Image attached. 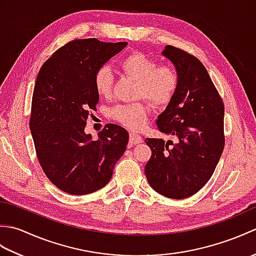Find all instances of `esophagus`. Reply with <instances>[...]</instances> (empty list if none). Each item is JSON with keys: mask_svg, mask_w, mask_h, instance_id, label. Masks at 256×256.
Returning a JSON list of instances; mask_svg holds the SVG:
<instances>
[{"mask_svg": "<svg viewBox=\"0 0 256 256\" xmlns=\"http://www.w3.org/2000/svg\"><path fill=\"white\" fill-rule=\"evenodd\" d=\"M142 136L140 135L134 133V132H130V142H131V144H140L142 143Z\"/></svg>", "mask_w": 256, "mask_h": 256, "instance_id": "esophagus-1", "label": "esophagus"}]
</instances>
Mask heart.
Masks as SVG:
<instances>
[{
  "instance_id": "b5f03b06",
  "label": "heart",
  "mask_w": 256,
  "mask_h": 256,
  "mask_svg": "<svg viewBox=\"0 0 256 256\" xmlns=\"http://www.w3.org/2000/svg\"><path fill=\"white\" fill-rule=\"evenodd\" d=\"M123 72L136 80L135 96L145 98L155 106H166L175 96L179 86V74L170 64H158L145 54L134 52L125 56L120 62ZM94 84L98 94L108 98L112 94L114 74L110 66L103 64L94 76ZM150 113V108L143 101L120 103L110 110L114 121L128 128H142Z\"/></svg>"
}]
</instances>
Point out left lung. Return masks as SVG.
<instances>
[{
    "label": "left lung",
    "mask_w": 256,
    "mask_h": 256,
    "mask_svg": "<svg viewBox=\"0 0 256 256\" xmlns=\"http://www.w3.org/2000/svg\"><path fill=\"white\" fill-rule=\"evenodd\" d=\"M162 54L176 67L179 86L156 124L162 133L178 140H145L152 150L145 175L155 192L184 199L208 182L220 160L226 140L224 106L198 58L170 45Z\"/></svg>",
    "instance_id": "left-lung-1"
}]
</instances>
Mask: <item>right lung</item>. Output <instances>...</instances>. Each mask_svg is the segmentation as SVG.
Here are the masks:
<instances>
[{
    "mask_svg": "<svg viewBox=\"0 0 256 256\" xmlns=\"http://www.w3.org/2000/svg\"><path fill=\"white\" fill-rule=\"evenodd\" d=\"M126 45L96 38L70 40L38 72L30 128L42 170L62 192L81 196L103 188L126 150L128 133L120 125L106 124L96 140L84 133L90 110L99 102L96 70Z\"/></svg>",
    "mask_w": 256,
    "mask_h": 256,
    "instance_id": "right-lung-1",
    "label": "right lung"
}]
</instances>
